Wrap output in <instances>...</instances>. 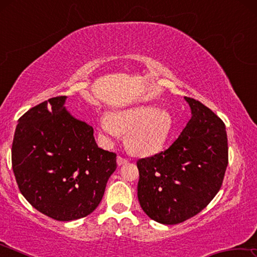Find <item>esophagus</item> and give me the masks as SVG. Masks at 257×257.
<instances>
[{
  "label": "esophagus",
  "instance_id": "1",
  "mask_svg": "<svg viewBox=\"0 0 257 257\" xmlns=\"http://www.w3.org/2000/svg\"><path fill=\"white\" fill-rule=\"evenodd\" d=\"M128 162L129 160L127 158H122V156H118V158H116V163H118V165H123Z\"/></svg>",
  "mask_w": 257,
  "mask_h": 257
}]
</instances>
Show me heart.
<instances>
[{"mask_svg": "<svg viewBox=\"0 0 257 257\" xmlns=\"http://www.w3.org/2000/svg\"><path fill=\"white\" fill-rule=\"evenodd\" d=\"M98 130L104 141L112 143L125 134V146L141 156L158 153L167 144L175 129L171 113L152 105H141L103 114Z\"/></svg>", "mask_w": 257, "mask_h": 257, "instance_id": "b5f03b06", "label": "heart"}]
</instances>
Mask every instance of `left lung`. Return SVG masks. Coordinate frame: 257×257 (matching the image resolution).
<instances>
[{
	"mask_svg": "<svg viewBox=\"0 0 257 257\" xmlns=\"http://www.w3.org/2000/svg\"><path fill=\"white\" fill-rule=\"evenodd\" d=\"M191 118L165 151L139 159L138 201L152 220L178 224L204 210L222 186L228 165L223 121L199 101L185 96Z\"/></svg>",
	"mask_w": 257,
	"mask_h": 257,
	"instance_id": "1",
	"label": "left lung"
}]
</instances>
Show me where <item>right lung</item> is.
<instances>
[{"label":"right lung","instance_id":"1","mask_svg":"<svg viewBox=\"0 0 257 257\" xmlns=\"http://www.w3.org/2000/svg\"><path fill=\"white\" fill-rule=\"evenodd\" d=\"M66 98L47 99L21 116L11 154L20 193L58 221L90 214L116 169V154L99 149L93 128L63 106Z\"/></svg>","mask_w":257,"mask_h":257}]
</instances>
